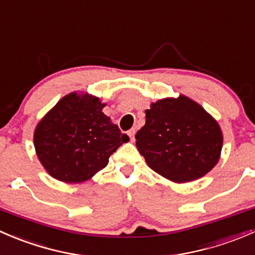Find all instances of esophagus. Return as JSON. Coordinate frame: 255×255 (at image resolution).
<instances>
[{
	"label": "esophagus",
	"mask_w": 255,
	"mask_h": 255,
	"mask_svg": "<svg viewBox=\"0 0 255 255\" xmlns=\"http://www.w3.org/2000/svg\"><path fill=\"white\" fill-rule=\"evenodd\" d=\"M128 135H129L130 142H133V140H134V135H135V129H134V128H133V129H130V130H128Z\"/></svg>",
	"instance_id": "34e87169"
}]
</instances>
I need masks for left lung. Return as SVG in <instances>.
Returning a JSON list of instances; mask_svg holds the SVG:
<instances>
[{"label": "left lung", "instance_id": "8db88e82", "mask_svg": "<svg viewBox=\"0 0 255 255\" xmlns=\"http://www.w3.org/2000/svg\"><path fill=\"white\" fill-rule=\"evenodd\" d=\"M135 145L151 170L177 184L194 181L215 168L223 133L201 105L185 95L166 97L145 110Z\"/></svg>", "mask_w": 255, "mask_h": 255}]
</instances>
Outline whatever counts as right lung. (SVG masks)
<instances>
[{
	"mask_svg": "<svg viewBox=\"0 0 255 255\" xmlns=\"http://www.w3.org/2000/svg\"><path fill=\"white\" fill-rule=\"evenodd\" d=\"M106 104L84 92H70L38 122L34 148L47 173L59 181L80 184L109 164L129 140L102 112Z\"/></svg>",
	"mask_w": 255,
	"mask_h": 255,
	"instance_id": "add662e5",
	"label": "right lung"
}]
</instances>
